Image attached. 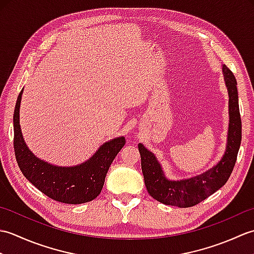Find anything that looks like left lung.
<instances>
[{"label":"left lung","mask_w":254,"mask_h":254,"mask_svg":"<svg viewBox=\"0 0 254 254\" xmlns=\"http://www.w3.org/2000/svg\"><path fill=\"white\" fill-rule=\"evenodd\" d=\"M225 85L228 91L229 124L227 144L222 159L203 174L188 179L171 180L166 177L154 153L142 143L138 144L142 172L149 195L158 202L178 207H191L204 201L222 188L233 172L241 143V119L239 112L238 89L235 75L223 64Z\"/></svg>","instance_id":"1"}]
</instances>
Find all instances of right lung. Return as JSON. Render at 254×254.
Instances as JSON below:
<instances>
[{
  "label": "right lung",
  "instance_id": "1",
  "mask_svg": "<svg viewBox=\"0 0 254 254\" xmlns=\"http://www.w3.org/2000/svg\"><path fill=\"white\" fill-rule=\"evenodd\" d=\"M23 90L14 110V149L19 169L38 190L55 201L82 204L99 195L109 167L126 144L124 136L104 143L84 163L62 167L38 158L25 143L19 124V108Z\"/></svg>",
  "mask_w": 254,
  "mask_h": 254
}]
</instances>
